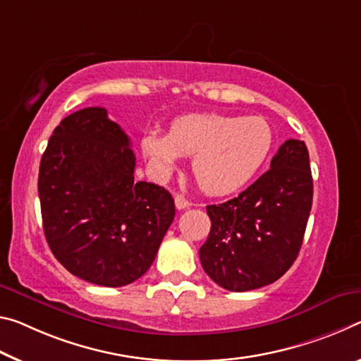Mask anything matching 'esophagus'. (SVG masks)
<instances>
[{
  "label": "esophagus",
  "mask_w": 361,
  "mask_h": 361,
  "mask_svg": "<svg viewBox=\"0 0 361 361\" xmlns=\"http://www.w3.org/2000/svg\"><path fill=\"white\" fill-rule=\"evenodd\" d=\"M190 201H186L185 197L183 196H175V207L178 210H183V209H188L190 207Z\"/></svg>",
  "instance_id": "esophagus-1"
}]
</instances>
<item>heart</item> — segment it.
Returning a JSON list of instances; mask_svg holds the SVG:
<instances>
[{
    "label": "heart",
    "instance_id": "obj_1",
    "mask_svg": "<svg viewBox=\"0 0 361 361\" xmlns=\"http://www.w3.org/2000/svg\"><path fill=\"white\" fill-rule=\"evenodd\" d=\"M273 142L265 118L209 112L175 118L169 133L147 131L141 151L159 176H169L181 156H192L191 170L199 188L212 196H225L254 178Z\"/></svg>",
    "mask_w": 361,
    "mask_h": 361
}]
</instances>
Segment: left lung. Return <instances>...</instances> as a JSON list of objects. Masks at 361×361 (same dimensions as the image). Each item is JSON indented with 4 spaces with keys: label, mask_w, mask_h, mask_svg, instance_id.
Masks as SVG:
<instances>
[{
    "label": "left lung",
    "mask_w": 361,
    "mask_h": 361,
    "mask_svg": "<svg viewBox=\"0 0 361 361\" xmlns=\"http://www.w3.org/2000/svg\"><path fill=\"white\" fill-rule=\"evenodd\" d=\"M312 201L307 146L288 140L254 185L230 201L207 205L212 228L199 250L204 271L234 293L274 283L299 255Z\"/></svg>",
    "instance_id": "left-lung-1"
}]
</instances>
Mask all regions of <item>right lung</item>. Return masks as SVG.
Instances as JSON below:
<instances>
[{
    "instance_id": "right-lung-1",
    "label": "right lung",
    "mask_w": 361,
    "mask_h": 361,
    "mask_svg": "<svg viewBox=\"0 0 361 361\" xmlns=\"http://www.w3.org/2000/svg\"><path fill=\"white\" fill-rule=\"evenodd\" d=\"M104 107H87L53 131L38 196L51 252L85 281L120 288L141 278L175 219L162 186L135 181L136 159Z\"/></svg>"
}]
</instances>
